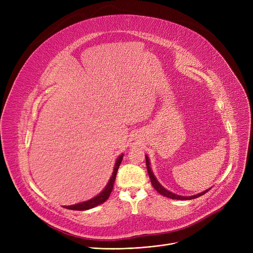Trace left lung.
I'll use <instances>...</instances> for the list:
<instances>
[{
  "label": "left lung",
  "instance_id": "8db88e82",
  "mask_svg": "<svg viewBox=\"0 0 253 253\" xmlns=\"http://www.w3.org/2000/svg\"><path fill=\"white\" fill-rule=\"evenodd\" d=\"M145 164H147V169H148V173H149V175H150V178H151V182H152V184H153V187H154V189L159 193V194H161V195H163V196H165V197H167V198H170V199H173V200H192V199H195V198H198V197H200V196H202V195H204L205 193H207L210 189H208V190H206V191H204V192H202V193H200V194H197V195H194V196H190V197H183V196H179V195H176V194H173V193H171V192H169V191H167L166 189H164L162 185L159 183V181L157 180V178L155 177V175H154V173H153V171H152V169H151V167H150V161H149V157L145 155Z\"/></svg>",
  "mask_w": 253,
  "mask_h": 253
}]
</instances>
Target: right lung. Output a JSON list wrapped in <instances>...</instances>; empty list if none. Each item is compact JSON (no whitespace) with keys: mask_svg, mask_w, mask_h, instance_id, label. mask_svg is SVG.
Segmentation results:
<instances>
[{"mask_svg":"<svg viewBox=\"0 0 253 253\" xmlns=\"http://www.w3.org/2000/svg\"><path fill=\"white\" fill-rule=\"evenodd\" d=\"M122 160H123V154L120 155L118 157L117 160H116V164H115V167H114L113 175L111 176L108 184L105 185V188L103 189V191L101 193H99L97 196L90 199V200H88V201H85V202H82V203H78V204H75V205L65 206V208L66 209H71V210H79V211L88 210V209H91V208L95 207V206H98V205L102 204L103 202H105L106 200H108L111 193H112V191H113L114 182H115V179H116V176H117V171H118L119 166H120V164H121Z\"/></svg>","mask_w":253,"mask_h":253,"instance_id":"right-lung-1","label":"right lung"}]
</instances>
